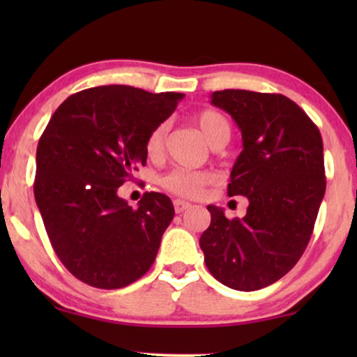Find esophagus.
I'll return each instance as SVG.
<instances>
[{
    "mask_svg": "<svg viewBox=\"0 0 357 357\" xmlns=\"http://www.w3.org/2000/svg\"><path fill=\"white\" fill-rule=\"evenodd\" d=\"M192 206L188 202H183V199H174V208H175V213H183L187 211V209Z\"/></svg>",
    "mask_w": 357,
    "mask_h": 357,
    "instance_id": "obj_1",
    "label": "esophagus"
}]
</instances>
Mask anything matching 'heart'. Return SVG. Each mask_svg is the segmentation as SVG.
Instances as JSON below:
<instances>
[{
	"label": "heart",
	"instance_id": "obj_1",
	"mask_svg": "<svg viewBox=\"0 0 357 357\" xmlns=\"http://www.w3.org/2000/svg\"><path fill=\"white\" fill-rule=\"evenodd\" d=\"M197 125L202 131L203 138L208 141L211 148L219 144H226L231 138V126L226 116L214 110H204L197 116ZM165 135H167V125L160 123L151 131L146 139V151L151 155L159 154L164 148ZM160 185L169 192L178 197L195 198L203 193L208 185L216 182V174L211 170H190V169H172L170 172L160 177Z\"/></svg>",
	"mask_w": 357,
	"mask_h": 357
}]
</instances>
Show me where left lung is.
<instances>
[{
	"mask_svg": "<svg viewBox=\"0 0 357 357\" xmlns=\"http://www.w3.org/2000/svg\"><path fill=\"white\" fill-rule=\"evenodd\" d=\"M211 104L242 133L229 197H247L242 219L209 204L211 224L199 237L208 270L224 286L257 291L281 280L310 241L325 195L320 131L296 102L281 94L224 89Z\"/></svg>",
	"mask_w": 357,
	"mask_h": 357,
	"instance_id": "left-lung-1",
	"label": "left lung"
}]
</instances>
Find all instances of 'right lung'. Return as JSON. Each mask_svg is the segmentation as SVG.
I'll return each mask as SVG.
<instances>
[{
  "mask_svg": "<svg viewBox=\"0 0 357 357\" xmlns=\"http://www.w3.org/2000/svg\"><path fill=\"white\" fill-rule=\"evenodd\" d=\"M182 99L180 92L91 87L68 97L40 136L36 203L53 250L86 284L119 289L153 266L174 204L151 192L133 209L116 190L146 164L149 133Z\"/></svg>",
  "mask_w": 357,
  "mask_h": 357,
  "instance_id": "obj_1",
  "label": "right lung"
}]
</instances>
